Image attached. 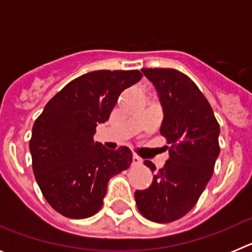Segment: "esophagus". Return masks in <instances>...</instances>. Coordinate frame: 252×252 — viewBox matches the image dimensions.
I'll list each match as a JSON object with an SVG mask.
<instances>
[{
    "instance_id": "1",
    "label": "esophagus",
    "mask_w": 252,
    "mask_h": 252,
    "mask_svg": "<svg viewBox=\"0 0 252 252\" xmlns=\"http://www.w3.org/2000/svg\"><path fill=\"white\" fill-rule=\"evenodd\" d=\"M141 162H142V160L140 159L137 155H133V157H132V164H133V165H140Z\"/></svg>"
}]
</instances>
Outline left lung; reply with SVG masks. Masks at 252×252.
Segmentation results:
<instances>
[{"label":"left lung","mask_w":252,"mask_h":252,"mask_svg":"<svg viewBox=\"0 0 252 252\" xmlns=\"http://www.w3.org/2000/svg\"><path fill=\"white\" fill-rule=\"evenodd\" d=\"M154 84L162 107L160 133L168 140L169 160L148 189L136 190L140 213L158 223L177 221L195 206L220 155V125L194 82L177 69H141ZM146 166L155 170L153 162Z\"/></svg>","instance_id":"1"}]
</instances>
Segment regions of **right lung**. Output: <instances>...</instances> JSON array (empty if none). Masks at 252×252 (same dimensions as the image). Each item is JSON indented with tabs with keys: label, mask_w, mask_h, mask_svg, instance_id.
<instances>
[{
	"label": "right lung",
	"mask_w": 252,
	"mask_h": 252,
	"mask_svg": "<svg viewBox=\"0 0 252 252\" xmlns=\"http://www.w3.org/2000/svg\"><path fill=\"white\" fill-rule=\"evenodd\" d=\"M139 70H95L69 82L46 103L30 140L32 170L48 203L69 218L101 209L108 180L126 170L132 153L94 142L97 124L110 119L122 91L137 83Z\"/></svg>",
	"instance_id": "obj_1"
}]
</instances>
